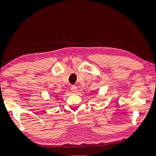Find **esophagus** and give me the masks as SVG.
Segmentation results:
<instances>
[{
    "label": "esophagus",
    "mask_w": 156,
    "mask_h": 156,
    "mask_svg": "<svg viewBox=\"0 0 156 156\" xmlns=\"http://www.w3.org/2000/svg\"><path fill=\"white\" fill-rule=\"evenodd\" d=\"M71 91L72 93H76V91H77V87H76V86H72L71 87Z\"/></svg>",
    "instance_id": "obj_1"
}]
</instances>
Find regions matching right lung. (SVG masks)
Masks as SVG:
<instances>
[{
  "instance_id": "obj_1",
  "label": "right lung",
  "mask_w": 156,
  "mask_h": 156,
  "mask_svg": "<svg viewBox=\"0 0 156 156\" xmlns=\"http://www.w3.org/2000/svg\"><path fill=\"white\" fill-rule=\"evenodd\" d=\"M54 97H58V96H57V95H56V96H54Z\"/></svg>"
}]
</instances>
